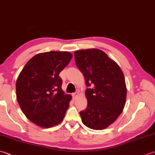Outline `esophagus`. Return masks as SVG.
I'll return each instance as SVG.
<instances>
[{
    "label": "esophagus",
    "instance_id": "1",
    "mask_svg": "<svg viewBox=\"0 0 155 155\" xmlns=\"http://www.w3.org/2000/svg\"><path fill=\"white\" fill-rule=\"evenodd\" d=\"M78 94H78V92H75V93H72V97H73L74 99H75V98L78 96Z\"/></svg>",
    "mask_w": 155,
    "mask_h": 155
}]
</instances>
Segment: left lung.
I'll return each instance as SVG.
<instances>
[{
    "mask_svg": "<svg viewBox=\"0 0 155 155\" xmlns=\"http://www.w3.org/2000/svg\"><path fill=\"white\" fill-rule=\"evenodd\" d=\"M74 54L76 65L88 87L85 92L87 107L80 112L82 122L91 129L103 130L123 110L127 97L124 74L117 62L99 49L77 51Z\"/></svg>",
    "mask_w": 155,
    "mask_h": 155,
    "instance_id": "obj_1",
    "label": "left lung"
}]
</instances>
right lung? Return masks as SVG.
<instances>
[{
  "mask_svg": "<svg viewBox=\"0 0 155 155\" xmlns=\"http://www.w3.org/2000/svg\"><path fill=\"white\" fill-rule=\"evenodd\" d=\"M72 54L50 51L34 56L22 68L16 83V94L22 113L32 123L43 128L60 124L72 98L62 89L60 72Z\"/></svg>",
  "mask_w": 155,
  "mask_h": 155,
  "instance_id": "add662e5",
  "label": "right lung"
}]
</instances>
